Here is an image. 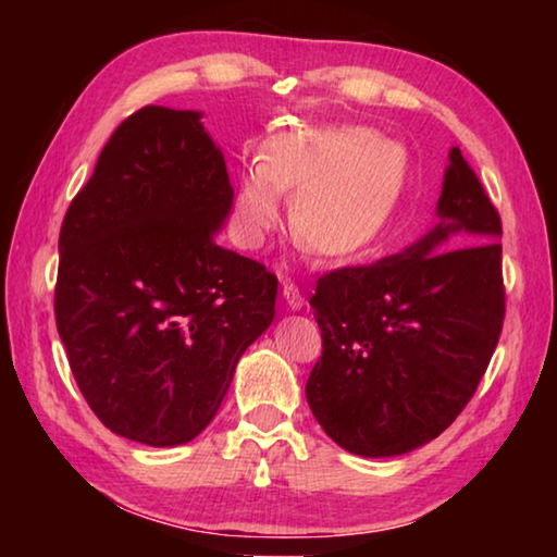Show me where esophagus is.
Masks as SVG:
<instances>
[{
	"label": "esophagus",
	"mask_w": 557,
	"mask_h": 557,
	"mask_svg": "<svg viewBox=\"0 0 557 557\" xmlns=\"http://www.w3.org/2000/svg\"><path fill=\"white\" fill-rule=\"evenodd\" d=\"M282 297H285L289 309H299L301 301H305V297H301L299 287H297L292 280H282Z\"/></svg>",
	"instance_id": "obj_1"
}]
</instances>
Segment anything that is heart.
I'll list each match as a JSON object with an SVG mask.
<instances>
[{
  "mask_svg": "<svg viewBox=\"0 0 557 557\" xmlns=\"http://www.w3.org/2000/svg\"><path fill=\"white\" fill-rule=\"evenodd\" d=\"M258 169L235 191V215L250 240L277 225V194L295 196L297 240L324 258H351L388 225L408 178V154L366 127L317 125L268 139Z\"/></svg>",
  "mask_w": 557,
  "mask_h": 557,
  "instance_id": "1",
  "label": "heart"
}]
</instances>
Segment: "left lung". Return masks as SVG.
Masks as SVG:
<instances>
[{
  "label": "left lung",
  "mask_w": 557,
  "mask_h": 557,
  "mask_svg": "<svg viewBox=\"0 0 557 557\" xmlns=\"http://www.w3.org/2000/svg\"><path fill=\"white\" fill-rule=\"evenodd\" d=\"M437 213V228L412 248L329 270L309 299L322 329L309 408L354 455H405L442 435L476 393L502 336V215L457 147ZM455 232H467L468 245L435 253Z\"/></svg>",
  "instance_id": "1"
}]
</instances>
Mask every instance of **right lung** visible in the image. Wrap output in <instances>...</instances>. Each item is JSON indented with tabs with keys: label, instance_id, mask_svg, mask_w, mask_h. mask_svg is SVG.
I'll list each match as a JSON object with an SVG mask.
<instances>
[{
	"label": "right lung",
	"instance_id": "1",
	"mask_svg": "<svg viewBox=\"0 0 557 557\" xmlns=\"http://www.w3.org/2000/svg\"><path fill=\"white\" fill-rule=\"evenodd\" d=\"M199 112L147 106L112 132L59 235L53 312L102 425L152 447L194 440L275 317L277 277L221 248L223 154Z\"/></svg>",
	"mask_w": 557,
	"mask_h": 557
}]
</instances>
